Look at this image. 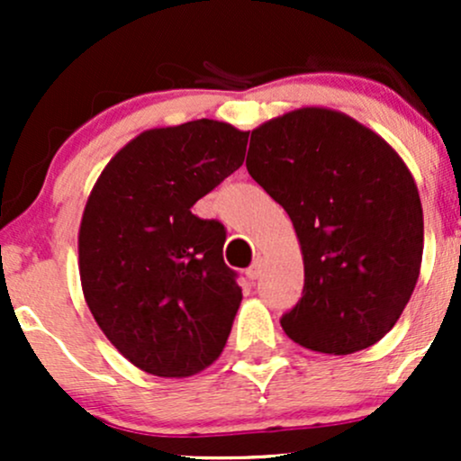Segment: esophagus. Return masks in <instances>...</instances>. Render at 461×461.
<instances>
[{
    "mask_svg": "<svg viewBox=\"0 0 461 461\" xmlns=\"http://www.w3.org/2000/svg\"><path fill=\"white\" fill-rule=\"evenodd\" d=\"M262 271H264V262L260 260V258H258V260L247 268V277L249 279H258L262 275Z\"/></svg>",
    "mask_w": 461,
    "mask_h": 461,
    "instance_id": "esophagus-1",
    "label": "esophagus"
}]
</instances>
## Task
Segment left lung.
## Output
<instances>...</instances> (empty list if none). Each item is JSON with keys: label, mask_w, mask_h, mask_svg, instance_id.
Listing matches in <instances>:
<instances>
[{"label": "left lung", "mask_w": 461, "mask_h": 461, "mask_svg": "<svg viewBox=\"0 0 461 461\" xmlns=\"http://www.w3.org/2000/svg\"><path fill=\"white\" fill-rule=\"evenodd\" d=\"M247 171L303 253V297L282 316L290 340L330 356L382 340L422 260V205L399 153L351 116L299 108L251 131Z\"/></svg>", "instance_id": "1"}]
</instances>
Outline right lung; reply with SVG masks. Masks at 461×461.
<instances>
[{
  "mask_svg": "<svg viewBox=\"0 0 461 461\" xmlns=\"http://www.w3.org/2000/svg\"><path fill=\"white\" fill-rule=\"evenodd\" d=\"M247 131L212 119L147 130L104 168L79 225L95 321L134 366L190 377L223 351L242 301L225 227L190 212L242 167Z\"/></svg>",
  "mask_w": 461,
  "mask_h": 461,
  "instance_id": "1",
  "label": "right lung"
}]
</instances>
